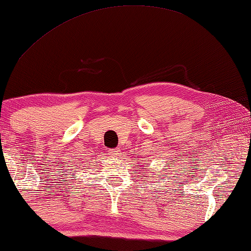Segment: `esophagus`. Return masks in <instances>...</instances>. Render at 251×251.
<instances>
[{
    "label": "esophagus",
    "instance_id": "1",
    "mask_svg": "<svg viewBox=\"0 0 251 251\" xmlns=\"http://www.w3.org/2000/svg\"><path fill=\"white\" fill-rule=\"evenodd\" d=\"M120 150L119 149H110L109 150V155L111 156V157H118V156H120Z\"/></svg>",
    "mask_w": 251,
    "mask_h": 251
}]
</instances>
